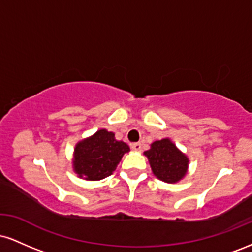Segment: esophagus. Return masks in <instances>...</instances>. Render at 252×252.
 <instances>
[{"instance_id": "esophagus-1", "label": "esophagus", "mask_w": 252, "mask_h": 252, "mask_svg": "<svg viewBox=\"0 0 252 252\" xmlns=\"http://www.w3.org/2000/svg\"><path fill=\"white\" fill-rule=\"evenodd\" d=\"M131 149L135 150V152H140L142 149V143L137 142V143H132L131 144Z\"/></svg>"}]
</instances>
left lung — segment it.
<instances>
[{"instance_id":"obj_1","label":"left lung","mask_w":252,"mask_h":252,"mask_svg":"<svg viewBox=\"0 0 252 252\" xmlns=\"http://www.w3.org/2000/svg\"><path fill=\"white\" fill-rule=\"evenodd\" d=\"M144 155L148 158L153 174L160 180L175 184L187 174L189 158L169 138L153 142Z\"/></svg>"}]
</instances>
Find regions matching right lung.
<instances>
[{"instance_id": "obj_1", "label": "right lung", "mask_w": 252, "mask_h": 252, "mask_svg": "<svg viewBox=\"0 0 252 252\" xmlns=\"http://www.w3.org/2000/svg\"><path fill=\"white\" fill-rule=\"evenodd\" d=\"M129 150L128 144L117 141L114 132L100 129L76 144L73 170L85 180H102L112 174L123 155Z\"/></svg>"}]
</instances>
